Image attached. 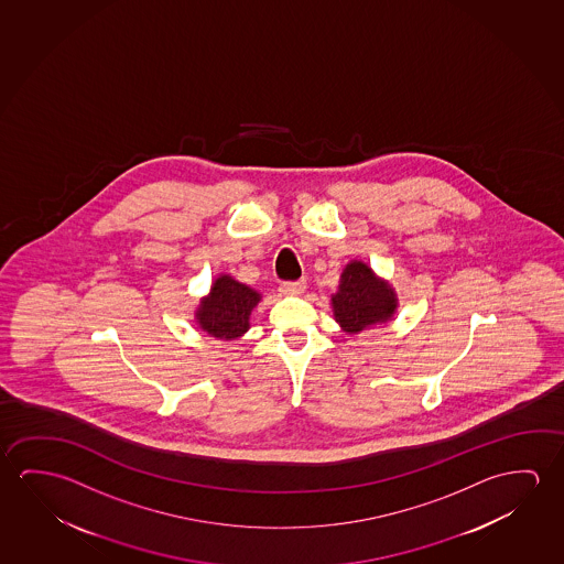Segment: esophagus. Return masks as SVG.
<instances>
[{"instance_id":"34e87169","label":"esophagus","mask_w":564,"mask_h":564,"mask_svg":"<svg viewBox=\"0 0 564 564\" xmlns=\"http://www.w3.org/2000/svg\"><path fill=\"white\" fill-rule=\"evenodd\" d=\"M305 280H297V282H284L278 288V292L282 295H302L305 292Z\"/></svg>"}]
</instances>
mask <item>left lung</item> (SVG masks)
Instances as JSON below:
<instances>
[{
	"mask_svg": "<svg viewBox=\"0 0 564 564\" xmlns=\"http://www.w3.org/2000/svg\"><path fill=\"white\" fill-rule=\"evenodd\" d=\"M333 317L349 335L392 322L398 312V294L384 278L362 260H350L339 278V290L332 294Z\"/></svg>",
	"mask_w": 564,
	"mask_h": 564,
	"instance_id": "1",
	"label": "left lung"
}]
</instances>
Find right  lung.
Wrapping results in <instances>:
<instances>
[{"instance_id":"1","label":"right lung","mask_w":564,"mask_h":564,"mask_svg":"<svg viewBox=\"0 0 564 564\" xmlns=\"http://www.w3.org/2000/svg\"><path fill=\"white\" fill-rule=\"evenodd\" d=\"M260 300L257 290L229 274H219L194 312L197 327L214 339H241L251 329V313Z\"/></svg>"}]
</instances>
